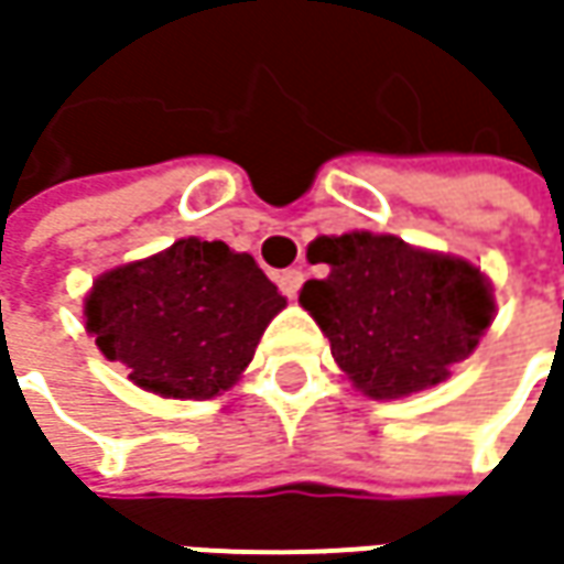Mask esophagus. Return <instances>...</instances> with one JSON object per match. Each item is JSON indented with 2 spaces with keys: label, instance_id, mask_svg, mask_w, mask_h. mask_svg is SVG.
<instances>
[{
  "label": "esophagus",
  "instance_id": "1",
  "mask_svg": "<svg viewBox=\"0 0 564 564\" xmlns=\"http://www.w3.org/2000/svg\"><path fill=\"white\" fill-rule=\"evenodd\" d=\"M275 282H279V289L285 297H297L301 292V285H304V272L301 270H282L275 275Z\"/></svg>",
  "mask_w": 564,
  "mask_h": 564
}]
</instances>
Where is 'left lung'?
I'll return each mask as SVG.
<instances>
[{
	"label": "left lung",
	"mask_w": 564,
	"mask_h": 564,
	"mask_svg": "<svg viewBox=\"0 0 564 564\" xmlns=\"http://www.w3.org/2000/svg\"><path fill=\"white\" fill-rule=\"evenodd\" d=\"M326 279L301 289L345 377L370 399L440 386L477 348L496 304L480 267L404 245L395 235H323L307 248Z\"/></svg>",
	"instance_id": "left-lung-1"
}]
</instances>
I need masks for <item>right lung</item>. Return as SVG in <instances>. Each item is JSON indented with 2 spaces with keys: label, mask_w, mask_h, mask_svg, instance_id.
Segmentation results:
<instances>
[{
  "label": "right lung",
  "mask_w": 564,
  "mask_h": 564,
  "mask_svg": "<svg viewBox=\"0 0 564 564\" xmlns=\"http://www.w3.org/2000/svg\"><path fill=\"white\" fill-rule=\"evenodd\" d=\"M285 297L226 241L182 238L102 272L84 301L87 333L128 379L163 399L204 401L245 373Z\"/></svg>",
  "instance_id": "right-lung-1"
}]
</instances>
